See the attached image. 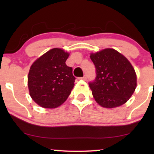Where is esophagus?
I'll list each match as a JSON object with an SVG mask.
<instances>
[{
  "instance_id": "esophagus-1",
  "label": "esophagus",
  "mask_w": 154,
  "mask_h": 154,
  "mask_svg": "<svg viewBox=\"0 0 154 154\" xmlns=\"http://www.w3.org/2000/svg\"><path fill=\"white\" fill-rule=\"evenodd\" d=\"M79 79H82V80H86V79H87V76H83L82 77H79Z\"/></svg>"
}]
</instances>
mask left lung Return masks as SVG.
Listing matches in <instances>:
<instances>
[{
	"label": "left lung",
	"mask_w": 154,
	"mask_h": 154,
	"mask_svg": "<svg viewBox=\"0 0 154 154\" xmlns=\"http://www.w3.org/2000/svg\"><path fill=\"white\" fill-rule=\"evenodd\" d=\"M90 57L96 70L95 80L89 82L95 101L109 109L126 103L137 86L135 69L128 59L112 48L91 54Z\"/></svg>",
	"instance_id": "left-lung-1"
}]
</instances>
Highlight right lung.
Returning <instances> with one entry per match:
<instances>
[{"mask_svg":"<svg viewBox=\"0 0 154 154\" xmlns=\"http://www.w3.org/2000/svg\"><path fill=\"white\" fill-rule=\"evenodd\" d=\"M69 54L53 48L32 63L28 74V88L32 100L46 109L64 103L75 85L72 68L66 66Z\"/></svg>","mask_w":154,"mask_h":154,"instance_id":"right-lung-1","label":"right lung"}]
</instances>
